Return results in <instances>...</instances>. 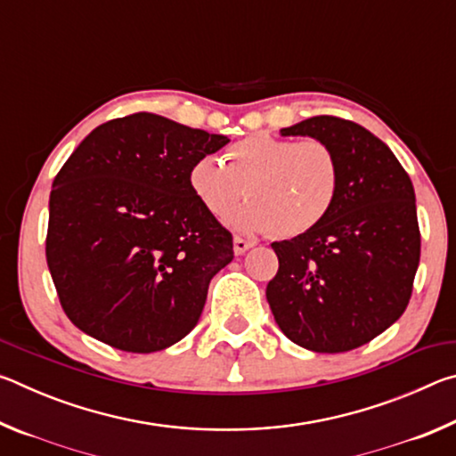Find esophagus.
<instances>
[{
    "mask_svg": "<svg viewBox=\"0 0 456 456\" xmlns=\"http://www.w3.org/2000/svg\"><path fill=\"white\" fill-rule=\"evenodd\" d=\"M253 247V241H247V239H243V237H235L233 239V251H235V256H243V253L247 251V249H251Z\"/></svg>",
    "mask_w": 456,
    "mask_h": 456,
    "instance_id": "34e87169",
    "label": "esophagus"
}]
</instances>
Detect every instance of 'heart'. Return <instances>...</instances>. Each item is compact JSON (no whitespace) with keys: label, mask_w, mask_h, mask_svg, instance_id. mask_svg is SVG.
I'll list each match as a JSON object with an SVG mask.
<instances>
[{"label":"heart","mask_w":456,"mask_h":456,"mask_svg":"<svg viewBox=\"0 0 456 456\" xmlns=\"http://www.w3.org/2000/svg\"><path fill=\"white\" fill-rule=\"evenodd\" d=\"M189 189L213 219L227 217L243 233L291 239L310 233L328 217L339 189V165L326 142L253 134L231 144L223 160L205 154L191 165Z\"/></svg>","instance_id":"obj_1"}]
</instances>
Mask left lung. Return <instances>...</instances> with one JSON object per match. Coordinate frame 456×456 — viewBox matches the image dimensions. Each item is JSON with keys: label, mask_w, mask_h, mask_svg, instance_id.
Instances as JSON below:
<instances>
[{"label": "left lung", "mask_w": 456, "mask_h": 456, "mask_svg": "<svg viewBox=\"0 0 456 456\" xmlns=\"http://www.w3.org/2000/svg\"><path fill=\"white\" fill-rule=\"evenodd\" d=\"M334 151L339 189L310 233L272 243L280 269L265 296L293 344L322 354L368 344L404 314L420 261L411 176L388 146L356 122L314 117L281 128Z\"/></svg>", "instance_id": "left-lung-1"}]
</instances>
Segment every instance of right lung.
Wrapping results in <instances>:
<instances>
[{"instance_id": "add662e5", "label": "right lung", "mask_w": 456, "mask_h": 456, "mask_svg": "<svg viewBox=\"0 0 456 456\" xmlns=\"http://www.w3.org/2000/svg\"><path fill=\"white\" fill-rule=\"evenodd\" d=\"M227 142L138 112L100 125L70 154L52 184L45 259L76 328L151 354L197 326L233 237L197 203L187 175Z\"/></svg>"}]
</instances>
